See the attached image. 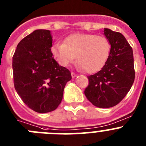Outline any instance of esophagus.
Here are the masks:
<instances>
[{
	"instance_id": "esophagus-1",
	"label": "esophagus",
	"mask_w": 146,
	"mask_h": 146,
	"mask_svg": "<svg viewBox=\"0 0 146 146\" xmlns=\"http://www.w3.org/2000/svg\"><path fill=\"white\" fill-rule=\"evenodd\" d=\"M72 78H74L75 77H77V74H75L74 72H72Z\"/></svg>"
}]
</instances>
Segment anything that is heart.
<instances>
[{
	"label": "heart",
	"mask_w": 146,
	"mask_h": 146,
	"mask_svg": "<svg viewBox=\"0 0 146 146\" xmlns=\"http://www.w3.org/2000/svg\"><path fill=\"white\" fill-rule=\"evenodd\" d=\"M110 51L108 38L88 33H74L67 37L64 44H55L52 52L62 66L77 63L87 73H94L105 64Z\"/></svg>",
	"instance_id": "1"
}]
</instances>
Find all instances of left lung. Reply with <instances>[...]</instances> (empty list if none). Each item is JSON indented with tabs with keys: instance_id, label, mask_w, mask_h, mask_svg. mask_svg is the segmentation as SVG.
<instances>
[{
	"instance_id": "left-lung-1",
	"label": "left lung",
	"mask_w": 146,
	"mask_h": 146,
	"mask_svg": "<svg viewBox=\"0 0 146 146\" xmlns=\"http://www.w3.org/2000/svg\"><path fill=\"white\" fill-rule=\"evenodd\" d=\"M104 34L111 45L110 55L102 69L88 76L85 95L94 106H115L126 96L135 80L132 48L121 33L104 28Z\"/></svg>"
}]
</instances>
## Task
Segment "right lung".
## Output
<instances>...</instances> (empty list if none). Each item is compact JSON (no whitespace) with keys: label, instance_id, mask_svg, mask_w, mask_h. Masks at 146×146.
<instances>
[{"label":"right lung","instance_id":"1","mask_svg":"<svg viewBox=\"0 0 146 146\" xmlns=\"http://www.w3.org/2000/svg\"><path fill=\"white\" fill-rule=\"evenodd\" d=\"M49 30H36L17 44L12 58L14 85L23 102L35 112L53 111L72 79L69 69L59 65L51 52Z\"/></svg>","mask_w":146,"mask_h":146}]
</instances>
